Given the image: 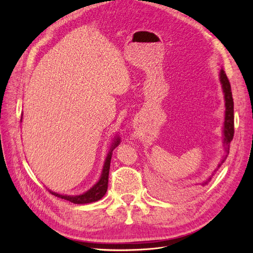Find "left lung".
Returning a JSON list of instances; mask_svg holds the SVG:
<instances>
[{
  "instance_id": "1",
  "label": "left lung",
  "mask_w": 253,
  "mask_h": 253,
  "mask_svg": "<svg viewBox=\"0 0 253 253\" xmlns=\"http://www.w3.org/2000/svg\"><path fill=\"white\" fill-rule=\"evenodd\" d=\"M219 81L221 84V88H223L224 91V98H225V121H224V127H223V143H224V149H225V155L223 156V159H221V162L218 164L217 168L214 172L212 173V175H210L208 178L205 179L204 181H202L200 185L201 186H206L208 185L210 182L212 176L214 175L218 168L223 164L228 154H229V147H230V142L233 139V134H234V116H233V98H232V91H231V85H230V82H229L226 73L225 71L221 68L220 72H219Z\"/></svg>"
}]
</instances>
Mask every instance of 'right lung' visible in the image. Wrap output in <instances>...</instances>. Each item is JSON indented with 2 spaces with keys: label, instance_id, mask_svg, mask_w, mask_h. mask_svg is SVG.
Returning <instances> with one entry per match:
<instances>
[{
  "label": "right lung",
  "instance_id": "1",
  "mask_svg": "<svg viewBox=\"0 0 253 253\" xmlns=\"http://www.w3.org/2000/svg\"><path fill=\"white\" fill-rule=\"evenodd\" d=\"M21 121H22V117H21ZM119 143H120V137L118 135H116L111 144V148H110L108 155H106V157H105L100 178H99V180L95 183V185L89 190H87L86 192H84L80 195H62V194H59L57 192H52V191H50L51 194L62 198V200L70 201L74 204H79V205L89 204V203H94V202L101 200V198L105 195L106 191H108L109 172H110V165H111L113 151L115 148L117 147V145H119Z\"/></svg>",
  "mask_w": 253,
  "mask_h": 253
}]
</instances>
